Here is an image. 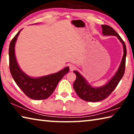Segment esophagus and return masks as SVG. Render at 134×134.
<instances>
[{
    "instance_id": "1",
    "label": "esophagus",
    "mask_w": 134,
    "mask_h": 134,
    "mask_svg": "<svg viewBox=\"0 0 134 134\" xmlns=\"http://www.w3.org/2000/svg\"><path fill=\"white\" fill-rule=\"evenodd\" d=\"M70 71H72V70H74V69H76V65H74V64H70Z\"/></svg>"
}]
</instances>
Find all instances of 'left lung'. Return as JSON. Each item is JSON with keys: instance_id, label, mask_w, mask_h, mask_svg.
<instances>
[{"instance_id": "8db88e82", "label": "left lung", "mask_w": 134, "mask_h": 134, "mask_svg": "<svg viewBox=\"0 0 134 134\" xmlns=\"http://www.w3.org/2000/svg\"><path fill=\"white\" fill-rule=\"evenodd\" d=\"M102 28L103 35L116 36L118 38L123 46L124 54L121 64L114 76H112V77L105 85L100 87H93L88 83L87 80L79 71L76 70L73 71L76 74V79L73 84L74 89L81 99L87 102H96L102 100L108 97L116 87L125 72L126 56L125 44L118 34L112 27L106 25H102Z\"/></svg>"}]
</instances>
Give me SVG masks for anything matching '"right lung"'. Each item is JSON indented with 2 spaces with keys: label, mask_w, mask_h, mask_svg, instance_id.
<instances>
[{
  "label": "right lung",
  "mask_w": 134,
  "mask_h": 134,
  "mask_svg": "<svg viewBox=\"0 0 134 134\" xmlns=\"http://www.w3.org/2000/svg\"><path fill=\"white\" fill-rule=\"evenodd\" d=\"M22 30V29L18 32L9 45V57L10 73L18 87L29 98L34 100L46 99L54 92L59 81L69 71V67H65L55 73L38 77L27 75L19 67L15 55V44Z\"/></svg>",
  "instance_id": "right-lung-1"
}]
</instances>
